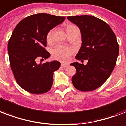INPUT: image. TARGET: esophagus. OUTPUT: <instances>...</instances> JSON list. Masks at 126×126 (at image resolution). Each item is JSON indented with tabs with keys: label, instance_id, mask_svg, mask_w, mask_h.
Here are the masks:
<instances>
[{
	"label": "esophagus",
	"instance_id": "34e87169",
	"mask_svg": "<svg viewBox=\"0 0 126 126\" xmlns=\"http://www.w3.org/2000/svg\"><path fill=\"white\" fill-rule=\"evenodd\" d=\"M61 67H67V66H68V64H67V63H61Z\"/></svg>",
	"mask_w": 126,
	"mask_h": 126
}]
</instances>
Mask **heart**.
Instances as JSON below:
<instances>
[{"label":"heart","mask_w":126,"mask_h":126,"mask_svg":"<svg viewBox=\"0 0 126 126\" xmlns=\"http://www.w3.org/2000/svg\"><path fill=\"white\" fill-rule=\"evenodd\" d=\"M65 30L69 35L75 33L76 32L79 31L77 26L73 24H69L67 25L65 28ZM53 35V30H51L49 31L46 36V39L48 42H51L52 41ZM73 52V50L72 48L63 46H57L53 49L52 55L55 59L57 60L66 61L67 59H69V57L71 56Z\"/></svg>","instance_id":"1"}]
</instances>
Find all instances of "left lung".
Returning a JSON list of instances; mask_svg holds the SVG:
<instances>
[{
  "label": "left lung",
  "mask_w": 126,
  "mask_h": 126,
  "mask_svg": "<svg viewBox=\"0 0 126 126\" xmlns=\"http://www.w3.org/2000/svg\"><path fill=\"white\" fill-rule=\"evenodd\" d=\"M80 30L82 46L75 58L87 59L86 65L75 62L76 74L72 82L80 91H94L106 82L114 70L119 53L116 37L110 26L93 16H68Z\"/></svg>",
  "instance_id": "left-lung-1"
}]
</instances>
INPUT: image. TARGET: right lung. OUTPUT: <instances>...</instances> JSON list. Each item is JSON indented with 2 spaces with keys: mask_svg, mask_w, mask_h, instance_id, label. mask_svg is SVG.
<instances>
[{
  "mask_svg": "<svg viewBox=\"0 0 126 126\" xmlns=\"http://www.w3.org/2000/svg\"><path fill=\"white\" fill-rule=\"evenodd\" d=\"M63 16L39 13L28 16L18 23L8 44L10 65L16 82L24 90L33 94L47 93L53 82V72L60 62L37 64L47 59L46 36L49 31L65 20Z\"/></svg>",
  "mask_w": 126,
  "mask_h": 126,
  "instance_id": "right-lung-1",
  "label": "right lung"
}]
</instances>
